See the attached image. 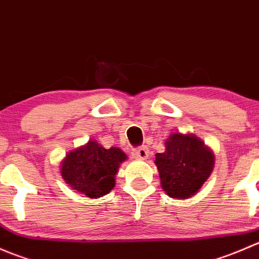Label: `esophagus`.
I'll list each match as a JSON object with an SVG mask.
<instances>
[{"mask_svg":"<svg viewBox=\"0 0 259 259\" xmlns=\"http://www.w3.org/2000/svg\"><path fill=\"white\" fill-rule=\"evenodd\" d=\"M149 154V148L146 145L140 146V148H137L133 150V155H134L135 159H140V160H145L148 158Z\"/></svg>","mask_w":259,"mask_h":259,"instance_id":"obj_1","label":"esophagus"}]
</instances>
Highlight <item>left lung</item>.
<instances>
[{"instance_id": "obj_1", "label": "left lung", "mask_w": 259, "mask_h": 259, "mask_svg": "<svg viewBox=\"0 0 259 259\" xmlns=\"http://www.w3.org/2000/svg\"><path fill=\"white\" fill-rule=\"evenodd\" d=\"M155 156L161 187L171 198L187 199L194 195L213 170V154L194 135L171 134L165 142V151Z\"/></svg>"}]
</instances>
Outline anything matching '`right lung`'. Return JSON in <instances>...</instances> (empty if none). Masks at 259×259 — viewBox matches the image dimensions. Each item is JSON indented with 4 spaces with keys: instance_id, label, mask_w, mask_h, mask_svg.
<instances>
[{
    "instance_id": "obj_1",
    "label": "right lung",
    "mask_w": 259,
    "mask_h": 259,
    "mask_svg": "<svg viewBox=\"0 0 259 259\" xmlns=\"http://www.w3.org/2000/svg\"><path fill=\"white\" fill-rule=\"evenodd\" d=\"M125 159L126 155L120 149H105L91 140L67 154L62 161L61 176L72 189L89 198H99L113 189L114 176Z\"/></svg>"
}]
</instances>
